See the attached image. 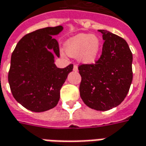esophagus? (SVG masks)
Masks as SVG:
<instances>
[{
  "mask_svg": "<svg viewBox=\"0 0 146 146\" xmlns=\"http://www.w3.org/2000/svg\"><path fill=\"white\" fill-rule=\"evenodd\" d=\"M78 70V68H77V66L76 65H74L73 66V71H77Z\"/></svg>",
  "mask_w": 146,
  "mask_h": 146,
  "instance_id": "1",
  "label": "esophagus"
}]
</instances>
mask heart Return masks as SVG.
Wrapping results in <instances>:
<instances>
[{
    "label": "heart",
    "instance_id": "obj_1",
    "mask_svg": "<svg viewBox=\"0 0 146 146\" xmlns=\"http://www.w3.org/2000/svg\"><path fill=\"white\" fill-rule=\"evenodd\" d=\"M100 38L91 34H79L70 38L66 43L65 50L67 55L77 58L83 64L96 62L101 50Z\"/></svg>",
    "mask_w": 146,
    "mask_h": 146
}]
</instances>
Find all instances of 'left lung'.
<instances>
[{
	"label": "left lung",
	"instance_id": "1",
	"mask_svg": "<svg viewBox=\"0 0 146 146\" xmlns=\"http://www.w3.org/2000/svg\"><path fill=\"white\" fill-rule=\"evenodd\" d=\"M104 40L102 54L95 64L80 65V95L84 103L96 111L119 106L133 80V55L125 39L108 31L99 30Z\"/></svg>",
	"mask_w": 146,
	"mask_h": 146
}]
</instances>
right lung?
I'll return each mask as SVG.
<instances>
[{"label": "right lung", "mask_w": 146, "mask_h": 146, "mask_svg": "<svg viewBox=\"0 0 146 146\" xmlns=\"http://www.w3.org/2000/svg\"><path fill=\"white\" fill-rule=\"evenodd\" d=\"M62 26L45 27L24 35L12 54L9 83L13 97L27 110L42 112L54 108L60 99V89L68 74L70 64L64 69L54 64L60 56L58 42L54 35Z\"/></svg>", "instance_id": "add662e5"}]
</instances>
